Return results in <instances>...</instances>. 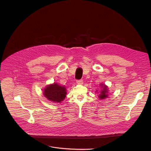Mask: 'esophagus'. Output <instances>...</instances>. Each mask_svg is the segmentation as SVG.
I'll use <instances>...</instances> for the list:
<instances>
[{"instance_id": "obj_1", "label": "esophagus", "mask_w": 151, "mask_h": 151, "mask_svg": "<svg viewBox=\"0 0 151 151\" xmlns=\"http://www.w3.org/2000/svg\"><path fill=\"white\" fill-rule=\"evenodd\" d=\"M76 83L78 84H79V85H81L83 83V80L82 79H79V80H77L76 81Z\"/></svg>"}]
</instances>
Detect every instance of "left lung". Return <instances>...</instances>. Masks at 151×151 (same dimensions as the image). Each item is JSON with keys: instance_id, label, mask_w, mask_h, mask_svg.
Instances as JSON below:
<instances>
[{"instance_id": "8db88e82", "label": "left lung", "mask_w": 151, "mask_h": 151, "mask_svg": "<svg viewBox=\"0 0 151 151\" xmlns=\"http://www.w3.org/2000/svg\"><path fill=\"white\" fill-rule=\"evenodd\" d=\"M103 90H101V93H100V94H99V98L100 99H105L106 97H107V87H106V85H104V87H103Z\"/></svg>"}]
</instances>
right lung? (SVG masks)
I'll return each instance as SVG.
<instances>
[{
    "instance_id": "1",
    "label": "right lung",
    "mask_w": 151,
    "mask_h": 151,
    "mask_svg": "<svg viewBox=\"0 0 151 151\" xmlns=\"http://www.w3.org/2000/svg\"><path fill=\"white\" fill-rule=\"evenodd\" d=\"M66 88L56 83L47 86L44 91L45 97L55 103H60L63 101L66 97Z\"/></svg>"
}]
</instances>
